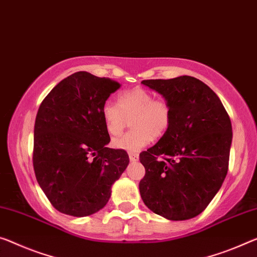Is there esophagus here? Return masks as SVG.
Returning a JSON list of instances; mask_svg holds the SVG:
<instances>
[{"label": "esophagus", "instance_id": "34e87169", "mask_svg": "<svg viewBox=\"0 0 257 257\" xmlns=\"http://www.w3.org/2000/svg\"><path fill=\"white\" fill-rule=\"evenodd\" d=\"M128 157L132 162H137L139 160V155H138L137 153H128Z\"/></svg>", "mask_w": 257, "mask_h": 257}]
</instances>
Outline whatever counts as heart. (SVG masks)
Returning <instances> with one entry per match:
<instances>
[{
  "mask_svg": "<svg viewBox=\"0 0 257 257\" xmlns=\"http://www.w3.org/2000/svg\"><path fill=\"white\" fill-rule=\"evenodd\" d=\"M105 131L120 136L131 119L132 130L112 142L118 149L136 153L154 139H161L171 127L173 109L168 98L155 97L151 90L134 87L117 96V105L106 101L101 108Z\"/></svg>",
  "mask_w": 257,
  "mask_h": 257,
  "instance_id": "b5f03b06",
  "label": "heart"
}]
</instances>
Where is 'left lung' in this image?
Returning <instances> with one entry per match:
<instances>
[{"mask_svg": "<svg viewBox=\"0 0 257 257\" xmlns=\"http://www.w3.org/2000/svg\"><path fill=\"white\" fill-rule=\"evenodd\" d=\"M141 82L168 98L173 109L168 133L140 153L146 170L139 184L141 197L165 218H193L208 207L226 177L230 117L214 90L194 77Z\"/></svg>", "mask_w": 257, "mask_h": 257, "instance_id": "1", "label": "left lung"}]
</instances>
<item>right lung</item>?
<instances>
[{"mask_svg": "<svg viewBox=\"0 0 257 257\" xmlns=\"http://www.w3.org/2000/svg\"><path fill=\"white\" fill-rule=\"evenodd\" d=\"M120 87L110 78L79 71L63 79L39 106L33 168L47 199L62 214L84 217L103 208L128 164L123 149L108 148L101 108Z\"/></svg>", "mask_w": 257, "mask_h": 257, "instance_id": "1", "label": "right lung"}]
</instances>
